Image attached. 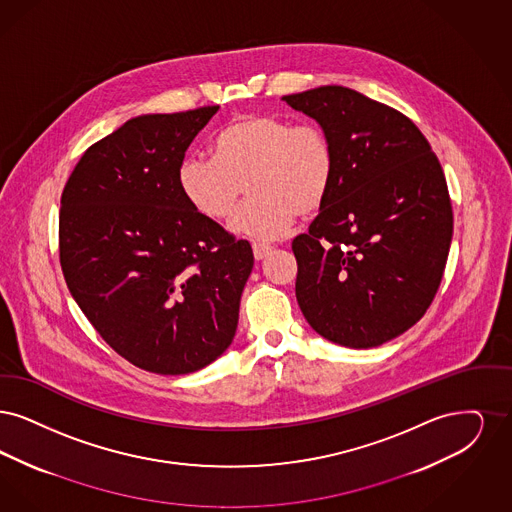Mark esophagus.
I'll return each instance as SVG.
<instances>
[{
  "label": "esophagus",
  "mask_w": 512,
  "mask_h": 512,
  "mask_svg": "<svg viewBox=\"0 0 512 512\" xmlns=\"http://www.w3.org/2000/svg\"><path fill=\"white\" fill-rule=\"evenodd\" d=\"M252 250H254V258H256V260H264L266 256L271 254V250H273V248L269 245H262V243H254V245H252Z\"/></svg>",
  "instance_id": "obj_1"
}]
</instances>
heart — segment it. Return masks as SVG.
I'll use <instances>...</instances> for the list:
<instances>
[{
    "instance_id": "obj_1",
    "label": "heart",
    "mask_w": 512,
    "mask_h": 512,
    "mask_svg": "<svg viewBox=\"0 0 512 512\" xmlns=\"http://www.w3.org/2000/svg\"><path fill=\"white\" fill-rule=\"evenodd\" d=\"M336 155L329 134L312 122L292 124L273 114H241L214 137V158L181 162L183 199L206 220L225 222L246 191L252 199L231 229L273 241L294 218L315 216L333 191Z\"/></svg>"
}]
</instances>
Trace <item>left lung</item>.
I'll return each mask as SVG.
<instances>
[{
  "instance_id": "left-lung-1",
  "label": "left lung",
  "mask_w": 512,
  "mask_h": 512,
  "mask_svg": "<svg viewBox=\"0 0 512 512\" xmlns=\"http://www.w3.org/2000/svg\"><path fill=\"white\" fill-rule=\"evenodd\" d=\"M283 99L329 134L336 155L329 200L292 241L298 306L334 344L375 348L411 329L442 283L453 235L444 170L405 114L354 89Z\"/></svg>"
}]
</instances>
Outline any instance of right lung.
Listing matches in <instances>:
<instances>
[{"mask_svg": "<svg viewBox=\"0 0 512 512\" xmlns=\"http://www.w3.org/2000/svg\"><path fill=\"white\" fill-rule=\"evenodd\" d=\"M218 109L128 120L89 147L61 195L59 258L72 298L118 356L158 375L222 356L254 266L248 241L179 191L185 151Z\"/></svg>", "mask_w": 512, "mask_h": 512, "instance_id": "obj_1", "label": "right lung"}]
</instances>
